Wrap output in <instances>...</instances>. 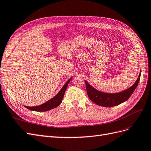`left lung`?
Returning <instances> with one entry per match:
<instances>
[{
  "label": "left lung",
  "instance_id": "8db88e82",
  "mask_svg": "<svg viewBox=\"0 0 151 151\" xmlns=\"http://www.w3.org/2000/svg\"><path fill=\"white\" fill-rule=\"evenodd\" d=\"M140 74L141 72H140L138 78L135 82V83L129 88L117 93H106L101 92V91H99L93 88L92 86H91L88 82L84 80L88 97L91 101L99 106L104 107L116 106V105L126 101L131 96L139 83Z\"/></svg>",
  "mask_w": 151,
  "mask_h": 151
}]
</instances>
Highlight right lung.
I'll return each mask as SVG.
<instances>
[{"label":"right lung","mask_w":151,"mask_h":151,"mask_svg":"<svg viewBox=\"0 0 151 151\" xmlns=\"http://www.w3.org/2000/svg\"><path fill=\"white\" fill-rule=\"evenodd\" d=\"M72 79V77H70V78L66 82L65 84L62 87V88L60 90V91H59V92L53 98L48 100L47 101L44 103L43 104H40V105H39V106H24V107L31 111H42H42H47L50 110V109H53L55 108H57L62 103L63 96H64V94L65 92V90L67 88V86Z\"/></svg>","instance_id":"add662e5"}]
</instances>
